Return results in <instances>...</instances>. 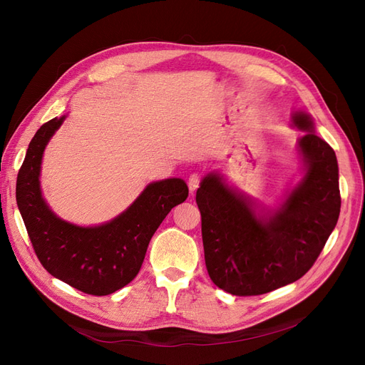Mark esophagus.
<instances>
[{
	"label": "esophagus",
	"instance_id": "1",
	"mask_svg": "<svg viewBox=\"0 0 365 365\" xmlns=\"http://www.w3.org/2000/svg\"><path fill=\"white\" fill-rule=\"evenodd\" d=\"M200 176L198 175H192L189 178V180H187V186H189V192L190 194H195V190L200 187Z\"/></svg>",
	"mask_w": 365,
	"mask_h": 365
}]
</instances>
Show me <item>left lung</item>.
Here are the masks:
<instances>
[{
	"label": "left lung",
	"mask_w": 365,
	"mask_h": 365,
	"mask_svg": "<svg viewBox=\"0 0 365 365\" xmlns=\"http://www.w3.org/2000/svg\"><path fill=\"white\" fill-rule=\"evenodd\" d=\"M292 125L306 131L297 140L303 178L275 208L257 205L216 171L197 190L205 266L226 293L257 296L297 281L337 223L341 201L336 153L315 134L309 113L296 110Z\"/></svg>",
	"instance_id": "8db88e82"
}]
</instances>
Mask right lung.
<instances>
[{
  "label": "right lung",
  "instance_id": "1",
  "mask_svg": "<svg viewBox=\"0 0 365 365\" xmlns=\"http://www.w3.org/2000/svg\"><path fill=\"white\" fill-rule=\"evenodd\" d=\"M65 118L50 120L32 138L17 175V207L47 272L83 293L106 296L139 274L152 235L189 190L178 178L152 182L121 215L96 226L56 216L43 197L40 175L44 149Z\"/></svg>",
  "mask_w": 365,
  "mask_h": 365
}]
</instances>
